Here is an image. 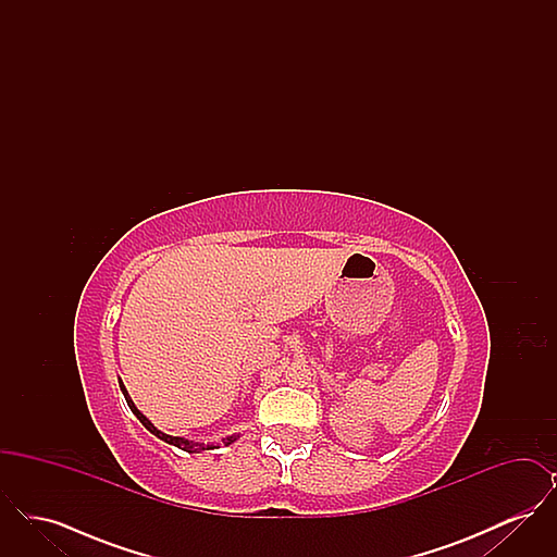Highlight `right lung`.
<instances>
[{
  "label": "right lung",
  "mask_w": 557,
  "mask_h": 557,
  "mask_svg": "<svg viewBox=\"0 0 557 557\" xmlns=\"http://www.w3.org/2000/svg\"><path fill=\"white\" fill-rule=\"evenodd\" d=\"M121 384V391H123V395H125V400H127V405H129V409H132L133 413L137 416V420L141 422V424L146 425L154 436H159L160 441H164V443H169V445H173V447H180V449L187 450V453H194V450H205V449H214V445H198V443H191V441H186V438H180V436H169V434H164V432H160L159 428H154V424L133 405L132 398L127 395V391H125V386H123V382H119ZM236 441V436H227L223 443L225 445H232Z\"/></svg>",
  "instance_id": "1"
}]
</instances>
